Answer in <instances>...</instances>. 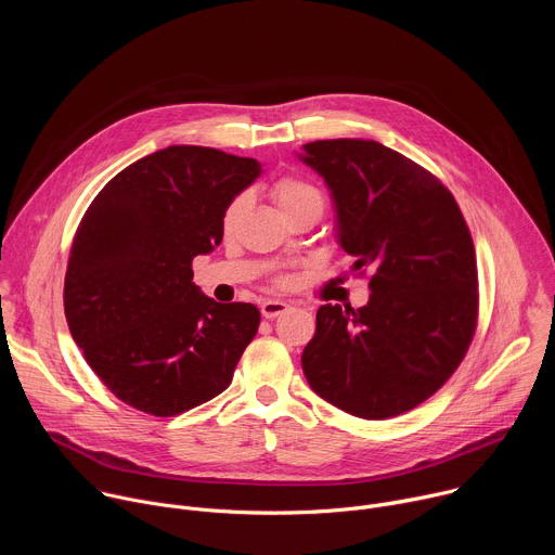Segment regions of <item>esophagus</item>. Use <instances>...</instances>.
Here are the masks:
<instances>
[{"label":"esophagus","mask_w":555,"mask_h":555,"mask_svg":"<svg viewBox=\"0 0 555 555\" xmlns=\"http://www.w3.org/2000/svg\"><path fill=\"white\" fill-rule=\"evenodd\" d=\"M289 309V305L287 302H283V300H263L261 302V313L266 315V319H276V315H281V313H285Z\"/></svg>","instance_id":"esophagus-1"}]
</instances>
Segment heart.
<instances>
[{"instance_id":"obj_1","label":"heart","mask_w":555,"mask_h":555,"mask_svg":"<svg viewBox=\"0 0 555 555\" xmlns=\"http://www.w3.org/2000/svg\"><path fill=\"white\" fill-rule=\"evenodd\" d=\"M270 193L279 206V210L283 212L285 219L294 217V215H300V212H323L325 208V195L323 191L315 186L313 182L300 178V176H294V173H285L281 178H276L270 186ZM250 204V197L248 193H240L234 195L223 212H221V228L223 232H230L234 230V225L240 223V219L244 217L246 208ZM279 285H287L289 283V276H279L276 279Z\"/></svg>"}]
</instances>
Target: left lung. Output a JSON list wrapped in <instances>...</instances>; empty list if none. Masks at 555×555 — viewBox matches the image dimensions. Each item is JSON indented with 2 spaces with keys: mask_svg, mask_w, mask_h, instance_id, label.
<instances>
[{
  "mask_svg": "<svg viewBox=\"0 0 555 555\" xmlns=\"http://www.w3.org/2000/svg\"><path fill=\"white\" fill-rule=\"evenodd\" d=\"M302 160L332 189L338 240L369 276L364 307L323 305L302 371L362 420L413 411L456 371L479 321L477 253L443 182L375 140H315Z\"/></svg>",
  "mask_w": 555,
  "mask_h": 555,
  "instance_id": "1",
  "label": "left lung"
}]
</instances>
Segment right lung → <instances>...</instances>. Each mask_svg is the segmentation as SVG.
Listing matches in <instances>:
<instances>
[{
	"mask_svg": "<svg viewBox=\"0 0 555 555\" xmlns=\"http://www.w3.org/2000/svg\"><path fill=\"white\" fill-rule=\"evenodd\" d=\"M261 173L253 157L167 146L122 169L94 197L69 248V334L127 406L176 417L228 388L261 311L215 302L193 259L221 244V212Z\"/></svg>",
	"mask_w": 555,
	"mask_h": 555,
	"instance_id": "1",
	"label": "right lung"
}]
</instances>
